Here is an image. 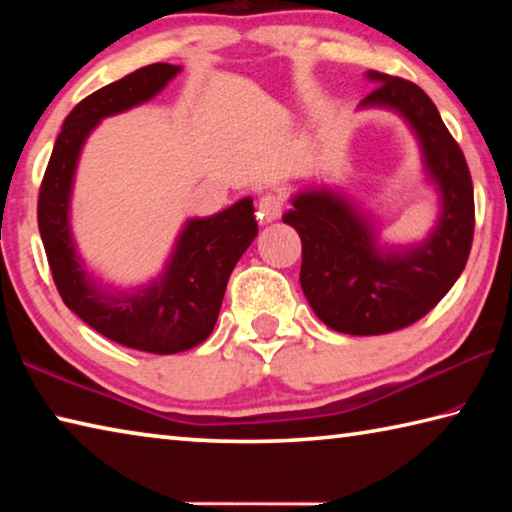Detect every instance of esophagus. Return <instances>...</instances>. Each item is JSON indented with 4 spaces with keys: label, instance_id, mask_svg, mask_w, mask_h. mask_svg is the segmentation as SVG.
Here are the masks:
<instances>
[{
    "label": "esophagus",
    "instance_id": "esophagus-1",
    "mask_svg": "<svg viewBox=\"0 0 512 512\" xmlns=\"http://www.w3.org/2000/svg\"><path fill=\"white\" fill-rule=\"evenodd\" d=\"M284 196L282 194H264L257 203V219L259 223H273L282 216Z\"/></svg>",
    "mask_w": 512,
    "mask_h": 512
}]
</instances>
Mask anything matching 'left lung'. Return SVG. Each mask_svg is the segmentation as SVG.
<instances>
[{"label":"left lung","instance_id":"8db88e82","mask_svg":"<svg viewBox=\"0 0 512 512\" xmlns=\"http://www.w3.org/2000/svg\"><path fill=\"white\" fill-rule=\"evenodd\" d=\"M368 76L377 85L361 106H386L409 119L443 194V216L422 246L386 253L343 198L329 192L293 198L282 221L302 241V291L327 327L352 336L388 334L427 316L463 273L474 237L472 176L438 108L411 81Z\"/></svg>","mask_w":512,"mask_h":512}]
</instances>
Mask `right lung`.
Here are the masks:
<instances>
[{"label": "right lung", "mask_w": 512, "mask_h": 512, "mask_svg": "<svg viewBox=\"0 0 512 512\" xmlns=\"http://www.w3.org/2000/svg\"><path fill=\"white\" fill-rule=\"evenodd\" d=\"M178 65L153 63L85 97L69 112L51 151L38 194V228L56 289L83 323L126 348L176 354L212 334L232 268L257 237L250 198L210 219L185 225L160 282L137 293H108L94 284L69 235V192L85 137L99 119L155 97Z\"/></svg>", "instance_id": "right-lung-1"}]
</instances>
